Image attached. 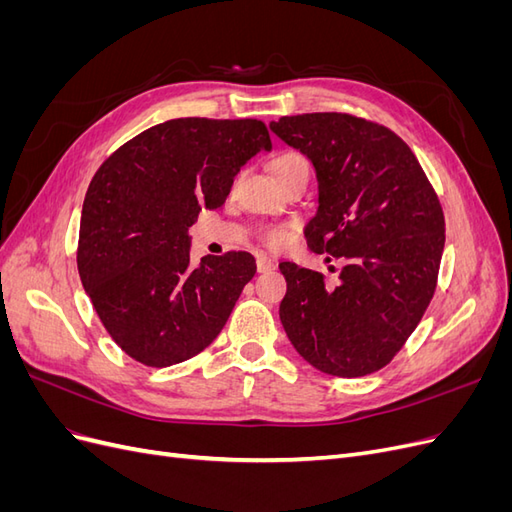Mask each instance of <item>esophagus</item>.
Returning a JSON list of instances; mask_svg holds the SVG:
<instances>
[{
    "mask_svg": "<svg viewBox=\"0 0 512 512\" xmlns=\"http://www.w3.org/2000/svg\"><path fill=\"white\" fill-rule=\"evenodd\" d=\"M256 269H258V273H269V271L275 269V260L269 258V256H258Z\"/></svg>",
    "mask_w": 512,
    "mask_h": 512,
    "instance_id": "esophagus-1",
    "label": "esophagus"
}]
</instances>
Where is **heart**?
Instances as JSON below:
<instances>
[{"mask_svg": "<svg viewBox=\"0 0 512 512\" xmlns=\"http://www.w3.org/2000/svg\"><path fill=\"white\" fill-rule=\"evenodd\" d=\"M271 173L277 181H286L292 175H299V173H307L309 175V164L305 160V156H301L299 151H280L277 156L271 160ZM288 239L286 230L282 228H273L265 235V241L273 247H280L284 245Z\"/></svg>", "mask_w": 512, "mask_h": 512, "instance_id": "b5f03b06", "label": "heart"}]
</instances>
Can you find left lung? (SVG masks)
<instances>
[{"mask_svg": "<svg viewBox=\"0 0 512 512\" xmlns=\"http://www.w3.org/2000/svg\"><path fill=\"white\" fill-rule=\"evenodd\" d=\"M269 128L316 170L318 211L305 226L309 250L342 262L337 284L282 262L284 331L324 374H374L406 344L436 292L444 252L440 200L410 147L378 123L312 113L282 117Z\"/></svg>", "mask_w": 512, "mask_h": 512, "instance_id": "left-lung-1", "label": "left lung"}]
</instances>
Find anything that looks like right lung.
<instances>
[{
    "mask_svg": "<svg viewBox=\"0 0 512 512\" xmlns=\"http://www.w3.org/2000/svg\"><path fill=\"white\" fill-rule=\"evenodd\" d=\"M271 151L256 119L158 123L108 158L85 194L76 265L104 329L134 361L168 367L203 352L256 273L247 252L192 265L190 226Z\"/></svg>",
    "mask_w": 512,
    "mask_h": 512,
    "instance_id": "obj_1",
    "label": "right lung"
}]
</instances>
